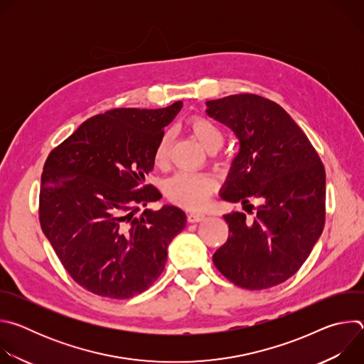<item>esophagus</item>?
Masks as SVG:
<instances>
[{"mask_svg":"<svg viewBox=\"0 0 364 364\" xmlns=\"http://www.w3.org/2000/svg\"><path fill=\"white\" fill-rule=\"evenodd\" d=\"M204 219H205V215H203V213H188L187 215V220L190 223H197V222H201Z\"/></svg>","mask_w":364,"mask_h":364,"instance_id":"obj_1","label":"esophagus"}]
</instances>
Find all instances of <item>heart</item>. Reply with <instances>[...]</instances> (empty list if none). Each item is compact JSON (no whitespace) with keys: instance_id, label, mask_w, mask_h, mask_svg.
Returning a JSON list of instances; mask_svg holds the SVG:
<instances>
[{"instance_id":"obj_1","label":"heart","mask_w":364,"mask_h":364,"mask_svg":"<svg viewBox=\"0 0 364 364\" xmlns=\"http://www.w3.org/2000/svg\"><path fill=\"white\" fill-rule=\"evenodd\" d=\"M188 129L197 138V141L207 151H218L223 144V132L220 127L207 117L194 115L187 121ZM173 134L166 131L161 134L157 145L154 148V163L159 167H164L168 161ZM218 184L209 174L194 173H177L166 183V196L176 204L187 210H198L209 201L215 193Z\"/></svg>"}]
</instances>
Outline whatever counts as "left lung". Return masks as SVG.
I'll use <instances>...</instances> for the list:
<instances>
[{"mask_svg": "<svg viewBox=\"0 0 364 364\" xmlns=\"http://www.w3.org/2000/svg\"><path fill=\"white\" fill-rule=\"evenodd\" d=\"M207 115L239 139L220 197L259 198L253 220L225 215L226 243L215 267L235 285L267 289L285 282L306 261L326 222V170L317 151L278 103L252 93L207 100ZM252 205V204H250Z\"/></svg>", "mask_w": 364, "mask_h": 364, "instance_id": "8db88e82", "label": "left lung"}]
</instances>
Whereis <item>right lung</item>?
<instances>
[{
	"label": "right lung",
	"instance_id": "add662e5",
	"mask_svg": "<svg viewBox=\"0 0 364 364\" xmlns=\"http://www.w3.org/2000/svg\"><path fill=\"white\" fill-rule=\"evenodd\" d=\"M183 102L161 109L119 108L85 121L48 154L38 218L69 275L85 289L127 299L146 291L164 271L167 247L186 228L176 205H139L161 198L144 186L154 148Z\"/></svg>",
	"mask_w": 364,
	"mask_h": 364
}]
</instances>
